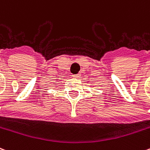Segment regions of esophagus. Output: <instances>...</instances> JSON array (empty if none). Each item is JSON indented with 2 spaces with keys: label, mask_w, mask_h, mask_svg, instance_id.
I'll use <instances>...</instances> for the list:
<instances>
[{
  "label": "esophagus",
  "mask_w": 150,
  "mask_h": 150,
  "mask_svg": "<svg viewBox=\"0 0 150 150\" xmlns=\"http://www.w3.org/2000/svg\"><path fill=\"white\" fill-rule=\"evenodd\" d=\"M72 76H73V77H74V78H76V79H79V78H80V75H79V74H76V75H73Z\"/></svg>",
  "instance_id": "esophagus-1"
}]
</instances>
